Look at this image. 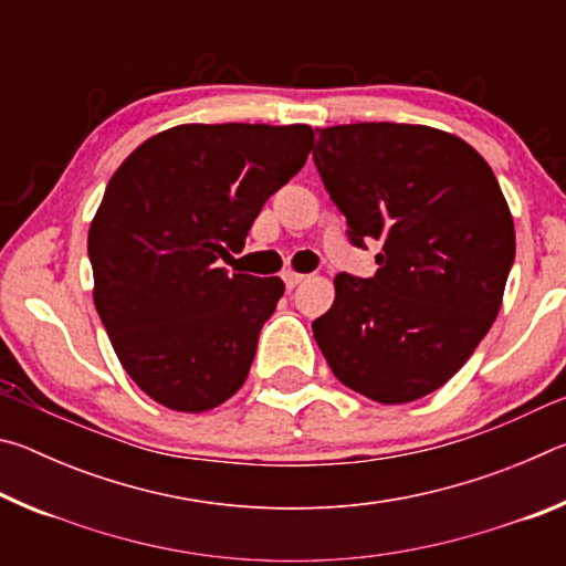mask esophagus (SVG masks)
<instances>
[{
  "mask_svg": "<svg viewBox=\"0 0 566 566\" xmlns=\"http://www.w3.org/2000/svg\"><path fill=\"white\" fill-rule=\"evenodd\" d=\"M302 282H304V274H300V272H284L286 290H294V286H300Z\"/></svg>",
  "mask_w": 566,
  "mask_h": 566,
  "instance_id": "34e87169",
  "label": "esophagus"
}]
</instances>
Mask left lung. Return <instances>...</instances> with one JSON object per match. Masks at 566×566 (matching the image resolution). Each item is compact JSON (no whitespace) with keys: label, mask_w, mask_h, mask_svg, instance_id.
<instances>
[{"label":"left lung","mask_w":566,"mask_h":566,"mask_svg":"<svg viewBox=\"0 0 566 566\" xmlns=\"http://www.w3.org/2000/svg\"><path fill=\"white\" fill-rule=\"evenodd\" d=\"M314 165L352 244H381L375 276H334L332 310L312 322L324 359L379 405L432 395L500 314L514 262L500 181L464 139L424 124L319 129Z\"/></svg>","instance_id":"left-lung-1"}]
</instances>
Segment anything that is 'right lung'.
<instances>
[{"instance_id":"obj_1","label":"right lung","mask_w":566,"mask_h":566,"mask_svg":"<svg viewBox=\"0 0 566 566\" xmlns=\"http://www.w3.org/2000/svg\"><path fill=\"white\" fill-rule=\"evenodd\" d=\"M312 145L306 124H179L109 179L87 239L94 306L122 367L167 409H214L244 385L284 282L219 260Z\"/></svg>"}]
</instances>
